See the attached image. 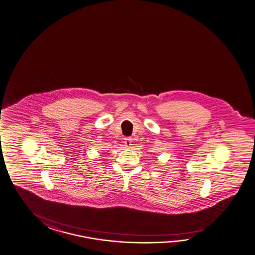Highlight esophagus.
<instances>
[{
	"label": "esophagus",
	"mask_w": 255,
	"mask_h": 255,
	"mask_svg": "<svg viewBox=\"0 0 255 255\" xmlns=\"http://www.w3.org/2000/svg\"><path fill=\"white\" fill-rule=\"evenodd\" d=\"M131 140H132V139H131L130 137H126L125 139V146L128 147V148H130V146L132 145L131 144Z\"/></svg>",
	"instance_id": "obj_1"
}]
</instances>
